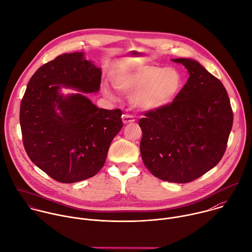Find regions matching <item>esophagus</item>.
Segmentation results:
<instances>
[{"instance_id":"esophagus-1","label":"esophagus","mask_w":252,"mask_h":252,"mask_svg":"<svg viewBox=\"0 0 252 252\" xmlns=\"http://www.w3.org/2000/svg\"><path fill=\"white\" fill-rule=\"evenodd\" d=\"M122 121H123V123H124V124H129V123H133V122H135V119H134V117H133V116H131V115L124 114V115L122 116Z\"/></svg>"}]
</instances>
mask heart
Returning <instances> with one entry per match:
<instances>
[{"mask_svg":"<svg viewBox=\"0 0 252 252\" xmlns=\"http://www.w3.org/2000/svg\"><path fill=\"white\" fill-rule=\"evenodd\" d=\"M113 87L124 94H130V103L142 111H158L170 105L183 89V76L173 67L139 65L127 67L118 64L110 72ZM103 94L110 99L116 96L103 86Z\"/></svg>","mask_w":252,"mask_h":252,"instance_id":"heart-1","label":"heart"}]
</instances>
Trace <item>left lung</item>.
Returning a JSON list of instances; mask_svg holds the SVG:
<instances>
[{"label":"left lung","mask_w":252,"mask_h":252,"mask_svg":"<svg viewBox=\"0 0 252 252\" xmlns=\"http://www.w3.org/2000/svg\"><path fill=\"white\" fill-rule=\"evenodd\" d=\"M171 61L182 64L189 78L170 105L149 111L140 119L143 132L140 152L153 175L168 182L187 183L220 160L233 114L220 80L196 60Z\"/></svg>","instance_id":"8db88e82"}]
</instances>
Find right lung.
Returning a JSON list of instances; mask_svg holds the SVG:
<instances>
[{
	"label": "right lung",
	"mask_w": 252,
	"mask_h": 252,
	"mask_svg": "<svg viewBox=\"0 0 252 252\" xmlns=\"http://www.w3.org/2000/svg\"><path fill=\"white\" fill-rule=\"evenodd\" d=\"M101 69L85 52L65 53L32 77L21 103L23 141L32 161L53 179L74 183L103 166L114 137L123 127L120 109L97 107ZM77 90L64 95L62 88Z\"/></svg>",
	"instance_id": "obj_1"
}]
</instances>
